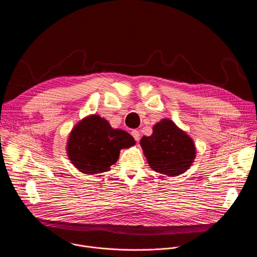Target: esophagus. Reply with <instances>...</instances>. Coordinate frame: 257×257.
I'll return each instance as SVG.
<instances>
[{"label": "esophagus", "mask_w": 257, "mask_h": 257, "mask_svg": "<svg viewBox=\"0 0 257 257\" xmlns=\"http://www.w3.org/2000/svg\"><path fill=\"white\" fill-rule=\"evenodd\" d=\"M131 135L133 136V138H134L136 141H139V139H140V133H139L138 130H132Z\"/></svg>", "instance_id": "1"}]
</instances>
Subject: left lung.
Returning a JSON list of instances; mask_svg holds the SVG:
<instances>
[{
	"mask_svg": "<svg viewBox=\"0 0 257 257\" xmlns=\"http://www.w3.org/2000/svg\"><path fill=\"white\" fill-rule=\"evenodd\" d=\"M140 144L151 168L167 176L184 173L195 158L192 139L168 119L155 125L153 135L143 136Z\"/></svg>",
	"mask_w": 257,
	"mask_h": 257,
	"instance_id": "8db88e82",
	"label": "left lung"
}]
</instances>
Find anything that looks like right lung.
<instances>
[{
  "label": "right lung",
  "instance_id": "right-lung-1",
  "mask_svg": "<svg viewBox=\"0 0 257 257\" xmlns=\"http://www.w3.org/2000/svg\"><path fill=\"white\" fill-rule=\"evenodd\" d=\"M135 144L134 138L120 129H113L108 122L93 115L80 122L70 134L67 152L80 172L98 174L109 171L121 149Z\"/></svg>",
  "mask_w": 257,
  "mask_h": 257
}]
</instances>
